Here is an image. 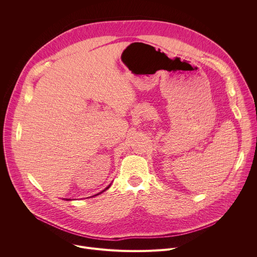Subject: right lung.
Segmentation results:
<instances>
[{
  "label": "right lung",
  "mask_w": 257,
  "mask_h": 257,
  "mask_svg": "<svg viewBox=\"0 0 257 257\" xmlns=\"http://www.w3.org/2000/svg\"><path fill=\"white\" fill-rule=\"evenodd\" d=\"M109 186H111V185H108V186H107V187H106V188H105L103 191H105L106 189H108V188H109ZM103 191H101V192H103ZM101 192H100V193H101ZM98 194H99V193H98ZM98 194H96V195H98ZM94 196H95V195H94Z\"/></svg>",
  "instance_id": "right-lung-1"
}]
</instances>
